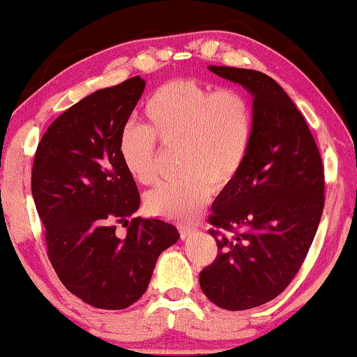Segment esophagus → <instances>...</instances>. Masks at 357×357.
<instances>
[{
    "label": "esophagus",
    "instance_id": "esophagus-1",
    "mask_svg": "<svg viewBox=\"0 0 357 357\" xmlns=\"http://www.w3.org/2000/svg\"><path fill=\"white\" fill-rule=\"evenodd\" d=\"M178 233H180V238L186 239L188 236H191L195 233V228L191 227V225H186V223H180L178 225Z\"/></svg>",
    "mask_w": 357,
    "mask_h": 357
}]
</instances>
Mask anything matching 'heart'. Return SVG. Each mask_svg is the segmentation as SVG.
<instances>
[{"label":"heart","mask_w":357,"mask_h":357,"mask_svg":"<svg viewBox=\"0 0 357 357\" xmlns=\"http://www.w3.org/2000/svg\"><path fill=\"white\" fill-rule=\"evenodd\" d=\"M146 126L126 124L118 148L137 183L156 180V141L178 148L182 177L162 182L146 195V209L169 220H191L206 206L211 190L238 177L254 139V107L238 89H218L180 78L153 92L145 103Z\"/></svg>","instance_id":"b5f03b06"}]
</instances>
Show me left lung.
Here are the masks:
<instances>
[{
	"mask_svg": "<svg viewBox=\"0 0 357 357\" xmlns=\"http://www.w3.org/2000/svg\"><path fill=\"white\" fill-rule=\"evenodd\" d=\"M254 97V139L244 167L212 207L218 254L199 274L212 303L241 311L276 298L303 265L324 209V167L286 91L255 70L213 67Z\"/></svg>",
	"mask_w": 357,
	"mask_h": 357,
	"instance_id": "1",
	"label": "left lung"
}]
</instances>
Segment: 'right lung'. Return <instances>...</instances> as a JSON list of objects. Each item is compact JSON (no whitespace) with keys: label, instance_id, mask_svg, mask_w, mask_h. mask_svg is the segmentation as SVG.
Listing matches in <instances>:
<instances>
[{"label":"right lung","instance_id":"obj_1","mask_svg":"<svg viewBox=\"0 0 357 357\" xmlns=\"http://www.w3.org/2000/svg\"><path fill=\"white\" fill-rule=\"evenodd\" d=\"M144 89L134 76L75 103L49 126L33 161L31 195L49 260L71 294L100 310L135 303L158 257L180 238L160 218L129 220L140 195L118 140ZM116 222L128 227L124 236Z\"/></svg>","mask_w":357,"mask_h":357}]
</instances>
